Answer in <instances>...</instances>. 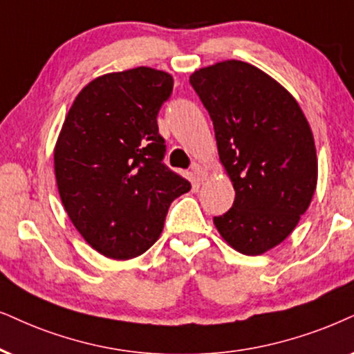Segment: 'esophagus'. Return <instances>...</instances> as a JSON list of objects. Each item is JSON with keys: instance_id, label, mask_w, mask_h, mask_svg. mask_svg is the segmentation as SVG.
Instances as JSON below:
<instances>
[{"instance_id": "34e87169", "label": "esophagus", "mask_w": 354, "mask_h": 354, "mask_svg": "<svg viewBox=\"0 0 354 354\" xmlns=\"http://www.w3.org/2000/svg\"><path fill=\"white\" fill-rule=\"evenodd\" d=\"M191 173H192V176H194L196 183H199V185L207 180V171H205L204 167L201 163H192L191 165Z\"/></svg>"}]
</instances>
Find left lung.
<instances>
[{
  "label": "left lung",
  "mask_w": 354,
  "mask_h": 354,
  "mask_svg": "<svg viewBox=\"0 0 354 354\" xmlns=\"http://www.w3.org/2000/svg\"><path fill=\"white\" fill-rule=\"evenodd\" d=\"M210 115L235 201L214 217L222 239L261 254L296 229L317 187L314 136L297 101L257 66L227 60L191 75Z\"/></svg>",
  "instance_id": "left-lung-1"
}]
</instances>
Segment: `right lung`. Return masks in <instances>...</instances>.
<instances>
[{"instance_id":"right-lung-1","label":"right lung","mask_w":354,"mask_h":354,"mask_svg":"<svg viewBox=\"0 0 354 354\" xmlns=\"http://www.w3.org/2000/svg\"><path fill=\"white\" fill-rule=\"evenodd\" d=\"M171 91V75L149 66L102 75L80 91L62 125L53 150L62 204L107 258L147 252L169 204L191 189L163 163L156 115Z\"/></svg>"}]
</instances>
